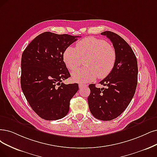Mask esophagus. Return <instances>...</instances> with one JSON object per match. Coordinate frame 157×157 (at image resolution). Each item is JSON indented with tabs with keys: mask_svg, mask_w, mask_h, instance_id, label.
<instances>
[{
	"mask_svg": "<svg viewBox=\"0 0 157 157\" xmlns=\"http://www.w3.org/2000/svg\"><path fill=\"white\" fill-rule=\"evenodd\" d=\"M86 86V85H84V84H82V83H79V89H82V88H83V86Z\"/></svg>",
	"mask_w": 157,
	"mask_h": 157,
	"instance_id": "obj_1",
	"label": "esophagus"
}]
</instances>
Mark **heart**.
Here are the masks:
<instances>
[{"mask_svg":"<svg viewBox=\"0 0 157 157\" xmlns=\"http://www.w3.org/2000/svg\"><path fill=\"white\" fill-rule=\"evenodd\" d=\"M63 59L71 71L77 69L86 59L85 67L72 73L74 82L86 83L96 77L100 79L107 77L114 67L117 54L114 48L105 40L88 37L78 41L75 48L68 47Z\"/></svg>","mask_w":157,"mask_h":157,"instance_id":"obj_1","label":"heart"}]
</instances>
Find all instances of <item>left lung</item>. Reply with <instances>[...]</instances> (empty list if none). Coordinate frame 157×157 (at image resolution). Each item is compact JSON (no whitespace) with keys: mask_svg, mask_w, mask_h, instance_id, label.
I'll return each instance as SVG.
<instances>
[{"mask_svg":"<svg viewBox=\"0 0 157 157\" xmlns=\"http://www.w3.org/2000/svg\"><path fill=\"white\" fill-rule=\"evenodd\" d=\"M112 42L117 59L111 72L100 82L107 88L89 87L90 111L96 118L109 121L122 113L134 96L138 81V64L134 52L125 40L110 31L101 33Z\"/></svg>","mask_w":157,"mask_h":157,"instance_id":"left-lung-1","label":"left lung"}]
</instances>
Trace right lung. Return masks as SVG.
I'll return each mask as SVG.
<instances>
[{
  "instance_id": "add662e5",
  "label": "right lung",
  "mask_w": 157,
  "mask_h": 157,
  "mask_svg": "<svg viewBox=\"0 0 157 157\" xmlns=\"http://www.w3.org/2000/svg\"><path fill=\"white\" fill-rule=\"evenodd\" d=\"M79 37L46 32L35 38L22 54V90L33 111L44 120L65 117L70 101L79 89L78 83H62L71 77L63 61L64 52Z\"/></svg>"
}]
</instances>
